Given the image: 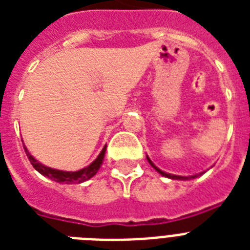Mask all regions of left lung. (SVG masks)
Listing matches in <instances>:
<instances>
[{
    "label": "left lung",
    "instance_id": "left-lung-1",
    "mask_svg": "<svg viewBox=\"0 0 250 250\" xmlns=\"http://www.w3.org/2000/svg\"><path fill=\"white\" fill-rule=\"evenodd\" d=\"M146 160H148V162L150 165H152L153 168H156L158 172H160L161 175H164V176H166V178H170V179H175V180H189V179H194V178H197V175H193V176H179V175H172V174H167V172H165V171L160 170L158 167L156 166V165L153 164L152 161H150V158H149L148 156H146ZM202 174V172H201Z\"/></svg>",
    "mask_w": 250,
    "mask_h": 250
}]
</instances>
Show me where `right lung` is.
Segmentation results:
<instances>
[{"mask_svg":"<svg viewBox=\"0 0 250 250\" xmlns=\"http://www.w3.org/2000/svg\"><path fill=\"white\" fill-rule=\"evenodd\" d=\"M24 152L28 157L29 162L33 166L35 170H37L41 175H44L46 178L52 179L57 183H62V184H72V183H83L88 179H90L92 176L97 174V171L100 170L102 162H104V157H105L106 152V145L104 146V149L101 150V153L98 154V157L96 160L89 165V166L84 167L79 171H62V170H56V168H50L48 166H44L42 164H40L39 161H36L31 154H29L28 149L24 146Z\"/></svg>","mask_w":250,"mask_h":250,"instance_id":"obj_1","label":"right lung"}]
</instances>
